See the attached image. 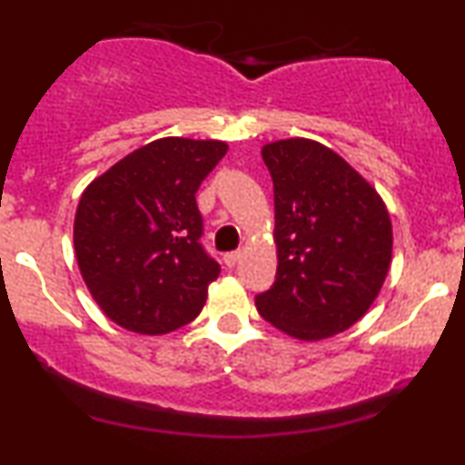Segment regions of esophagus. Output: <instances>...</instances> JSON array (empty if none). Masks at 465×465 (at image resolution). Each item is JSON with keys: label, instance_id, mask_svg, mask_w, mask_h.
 Listing matches in <instances>:
<instances>
[{"label": "esophagus", "instance_id": "1", "mask_svg": "<svg viewBox=\"0 0 465 465\" xmlns=\"http://www.w3.org/2000/svg\"><path fill=\"white\" fill-rule=\"evenodd\" d=\"M240 257H242V251H232V253H225V257H223V260H225V264L229 268H233L240 262Z\"/></svg>", "mask_w": 465, "mask_h": 465}]
</instances>
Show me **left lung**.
<instances>
[{"label": "left lung", "instance_id": "8db88e82", "mask_svg": "<svg viewBox=\"0 0 465 465\" xmlns=\"http://www.w3.org/2000/svg\"><path fill=\"white\" fill-rule=\"evenodd\" d=\"M275 190L277 277L262 318L296 340L346 331L371 310L392 262L383 199L344 158L310 138L262 147Z\"/></svg>", "mask_w": 465, "mask_h": 465}]
</instances>
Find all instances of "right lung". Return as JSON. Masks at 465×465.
<instances>
[{
	"mask_svg": "<svg viewBox=\"0 0 465 465\" xmlns=\"http://www.w3.org/2000/svg\"><path fill=\"white\" fill-rule=\"evenodd\" d=\"M227 143L160 138L82 193L73 225L80 272L110 321L143 335L194 321L221 272L199 238L197 190Z\"/></svg>",
	"mask_w": 465,
	"mask_h": 465,
	"instance_id": "1",
	"label": "right lung"
}]
</instances>
